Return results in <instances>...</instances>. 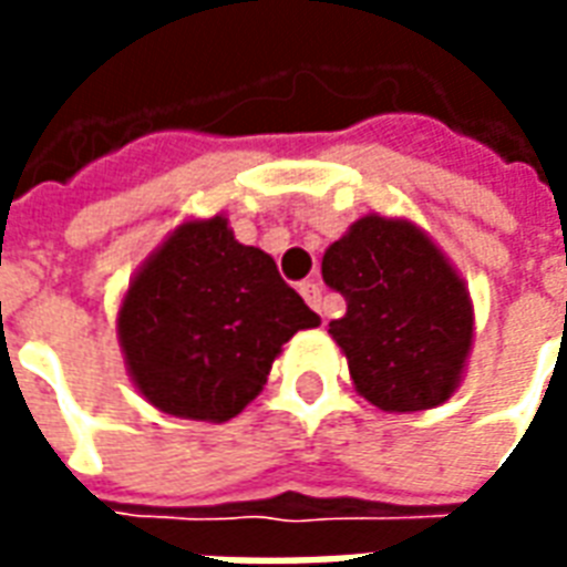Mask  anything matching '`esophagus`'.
Listing matches in <instances>:
<instances>
[{
    "label": "esophagus",
    "mask_w": 567,
    "mask_h": 567,
    "mask_svg": "<svg viewBox=\"0 0 567 567\" xmlns=\"http://www.w3.org/2000/svg\"><path fill=\"white\" fill-rule=\"evenodd\" d=\"M300 295H303V300H307L309 307L324 316V307H321V288H319V282H312V279H309V282H300Z\"/></svg>",
    "instance_id": "obj_1"
}]
</instances>
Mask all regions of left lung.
<instances>
[{"label": "left lung", "instance_id": "left-lung-1", "mask_svg": "<svg viewBox=\"0 0 567 567\" xmlns=\"http://www.w3.org/2000/svg\"><path fill=\"white\" fill-rule=\"evenodd\" d=\"M321 276L346 297V316L328 333L361 398L385 413L450 401L474 346V303L422 227L364 215L328 246Z\"/></svg>", "mask_w": 567, "mask_h": 567}]
</instances>
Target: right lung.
Returning <instances> with one entry per match:
<instances>
[{"mask_svg":"<svg viewBox=\"0 0 567 567\" xmlns=\"http://www.w3.org/2000/svg\"><path fill=\"white\" fill-rule=\"evenodd\" d=\"M319 324L276 260L212 215L178 224L130 279L117 343L151 406L227 422L258 398L282 346Z\"/></svg>","mask_w":567,"mask_h":567,"instance_id":"add662e5","label":"right lung"}]
</instances>
